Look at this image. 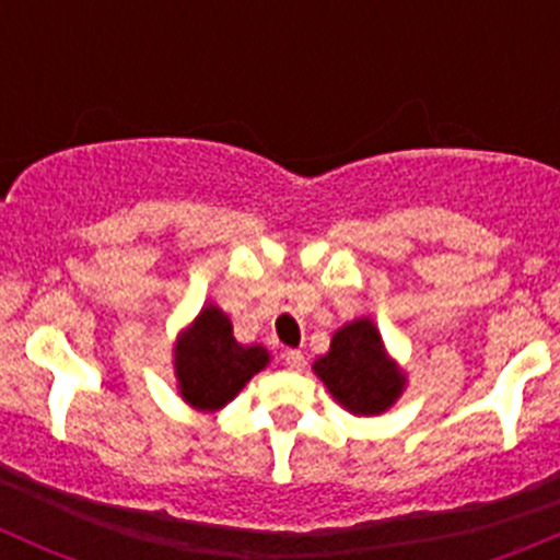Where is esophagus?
<instances>
[{
  "mask_svg": "<svg viewBox=\"0 0 560 560\" xmlns=\"http://www.w3.org/2000/svg\"><path fill=\"white\" fill-rule=\"evenodd\" d=\"M284 365L290 371H303V369H306V358H303V352H298V349H287Z\"/></svg>",
  "mask_w": 560,
  "mask_h": 560,
  "instance_id": "34e87169",
  "label": "esophagus"
}]
</instances>
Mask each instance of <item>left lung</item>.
I'll list each match as a JSON object with an SVG mask.
<instances>
[{
    "label": "left lung",
    "instance_id": "left-lung-1",
    "mask_svg": "<svg viewBox=\"0 0 560 560\" xmlns=\"http://www.w3.org/2000/svg\"><path fill=\"white\" fill-rule=\"evenodd\" d=\"M312 371L332 400L354 417L385 415L409 385V376L387 352L371 316H358L338 327L330 349L314 360Z\"/></svg>",
    "mask_w": 560,
    "mask_h": 560
}]
</instances>
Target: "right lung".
<instances>
[{
  "instance_id": "right-lung-1",
  "label": "right lung",
  "mask_w": 560,
  "mask_h": 560,
  "mask_svg": "<svg viewBox=\"0 0 560 560\" xmlns=\"http://www.w3.org/2000/svg\"><path fill=\"white\" fill-rule=\"evenodd\" d=\"M268 365V349L241 343L233 336V322L217 303H206L173 343L175 387L195 411L224 409Z\"/></svg>"
}]
</instances>
